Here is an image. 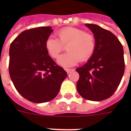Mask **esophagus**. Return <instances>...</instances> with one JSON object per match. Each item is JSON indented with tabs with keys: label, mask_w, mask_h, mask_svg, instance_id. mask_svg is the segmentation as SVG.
<instances>
[{
	"label": "esophagus",
	"mask_w": 131,
	"mask_h": 131,
	"mask_svg": "<svg viewBox=\"0 0 131 131\" xmlns=\"http://www.w3.org/2000/svg\"><path fill=\"white\" fill-rule=\"evenodd\" d=\"M65 71L67 72V74H69L71 71H74V69H65Z\"/></svg>",
	"instance_id": "esophagus-1"
}]
</instances>
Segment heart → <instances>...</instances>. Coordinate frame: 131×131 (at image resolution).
Masks as SVG:
<instances>
[{"label": "heart", "instance_id": "heart-1", "mask_svg": "<svg viewBox=\"0 0 131 131\" xmlns=\"http://www.w3.org/2000/svg\"><path fill=\"white\" fill-rule=\"evenodd\" d=\"M57 38L48 37L45 42L48 54L53 59L59 57L67 47V53L60 56L57 62L63 67H71L76 65L81 60L86 61L90 59L95 50L96 43L93 34L75 27H65L57 34Z\"/></svg>", "mask_w": 131, "mask_h": 131}]
</instances>
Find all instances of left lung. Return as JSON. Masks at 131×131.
<instances>
[{
    "instance_id": "1",
    "label": "left lung",
    "mask_w": 131,
    "mask_h": 131,
    "mask_svg": "<svg viewBox=\"0 0 131 131\" xmlns=\"http://www.w3.org/2000/svg\"><path fill=\"white\" fill-rule=\"evenodd\" d=\"M92 31L96 47L92 57L77 69L78 93L85 100L101 101L114 93L125 69L123 46L112 33L96 24H86Z\"/></svg>"
}]
</instances>
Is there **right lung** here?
Returning <instances> with one entry per match:
<instances>
[{
    "instance_id": "add662e5",
    "label": "right lung",
    "mask_w": 131,
    "mask_h": 131,
    "mask_svg": "<svg viewBox=\"0 0 131 131\" xmlns=\"http://www.w3.org/2000/svg\"><path fill=\"white\" fill-rule=\"evenodd\" d=\"M53 30L41 27L25 30L10 47L9 73L16 90L35 103L54 99L67 74L48 55L45 42Z\"/></svg>"
}]
</instances>
